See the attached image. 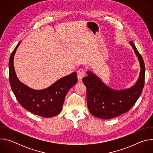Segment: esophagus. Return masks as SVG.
<instances>
[{
    "label": "esophagus",
    "mask_w": 153,
    "mask_h": 153,
    "mask_svg": "<svg viewBox=\"0 0 153 153\" xmlns=\"http://www.w3.org/2000/svg\"><path fill=\"white\" fill-rule=\"evenodd\" d=\"M77 78L79 81H82V78L85 75V70L83 68H80L77 71Z\"/></svg>",
    "instance_id": "esophagus-1"
}]
</instances>
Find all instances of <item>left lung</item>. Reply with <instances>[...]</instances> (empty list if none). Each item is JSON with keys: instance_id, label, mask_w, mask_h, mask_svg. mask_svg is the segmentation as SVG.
I'll return each instance as SVG.
<instances>
[{"instance_id": "left-lung-1", "label": "left lung", "mask_w": 153, "mask_h": 153, "mask_svg": "<svg viewBox=\"0 0 153 153\" xmlns=\"http://www.w3.org/2000/svg\"><path fill=\"white\" fill-rule=\"evenodd\" d=\"M140 63V72L136 84L131 88L114 90L107 86L95 74L87 72L82 79L86 87V102L90 113L102 119H110L128 111L140 96L145 83V67L143 58L134 43L130 41Z\"/></svg>"}]
</instances>
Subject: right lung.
I'll use <instances>...</instances> for the list:
<instances>
[{"label": "right lung", "mask_w": 153, "mask_h": 153, "mask_svg": "<svg viewBox=\"0 0 153 153\" xmlns=\"http://www.w3.org/2000/svg\"><path fill=\"white\" fill-rule=\"evenodd\" d=\"M20 43L12 52L9 60V81L14 96L22 106L36 115L51 117L59 114L68 91L77 82L76 73L60 79L46 89L30 88L19 80L13 65L14 56Z\"/></svg>", "instance_id": "1"}]
</instances>
